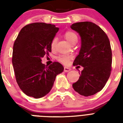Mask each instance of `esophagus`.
<instances>
[{"label":"esophagus","mask_w":123,"mask_h":123,"mask_svg":"<svg viewBox=\"0 0 123 123\" xmlns=\"http://www.w3.org/2000/svg\"><path fill=\"white\" fill-rule=\"evenodd\" d=\"M71 68L69 67H67V66H64V71H65V72H68V71H69L70 70H71Z\"/></svg>","instance_id":"obj_1"}]
</instances>
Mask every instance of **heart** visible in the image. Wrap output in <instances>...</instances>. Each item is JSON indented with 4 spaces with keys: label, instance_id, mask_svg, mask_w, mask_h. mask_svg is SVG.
<instances>
[{
    "label": "heart",
    "instance_id": "1",
    "mask_svg": "<svg viewBox=\"0 0 123 123\" xmlns=\"http://www.w3.org/2000/svg\"><path fill=\"white\" fill-rule=\"evenodd\" d=\"M66 39L71 44H76L78 41V36L77 34L75 33L74 32L72 31H67L66 32L64 35ZM56 43H57V39L54 38L51 42V48L54 49L55 47ZM71 59V56L69 55H66V54H62V55H59L57 57V60L61 63L63 64H67L69 63V60Z\"/></svg>",
    "mask_w": 123,
    "mask_h": 123
}]
</instances>
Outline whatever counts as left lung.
Here are the masks:
<instances>
[{
    "mask_svg": "<svg viewBox=\"0 0 123 123\" xmlns=\"http://www.w3.org/2000/svg\"><path fill=\"white\" fill-rule=\"evenodd\" d=\"M71 28L81 37L80 50L73 65L84 68L78 81L72 86L81 95H94L104 87L111 75L112 59L109 37L92 22H78Z\"/></svg>",
    "mask_w": 123,
    "mask_h": 123,
    "instance_id": "1",
    "label": "left lung"
}]
</instances>
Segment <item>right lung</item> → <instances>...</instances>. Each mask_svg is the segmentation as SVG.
I'll list each match as a JSON object with an SVG mask.
<instances>
[{"instance_id": "obj_1", "label": "right lung", "mask_w": 123, "mask_h": 123, "mask_svg": "<svg viewBox=\"0 0 123 123\" xmlns=\"http://www.w3.org/2000/svg\"><path fill=\"white\" fill-rule=\"evenodd\" d=\"M59 28L45 23H33L22 28L13 45L12 63L17 84L24 93L40 98L52 89L56 76L64 71L58 62L49 66L41 58L51 52V42Z\"/></svg>"}]
</instances>
